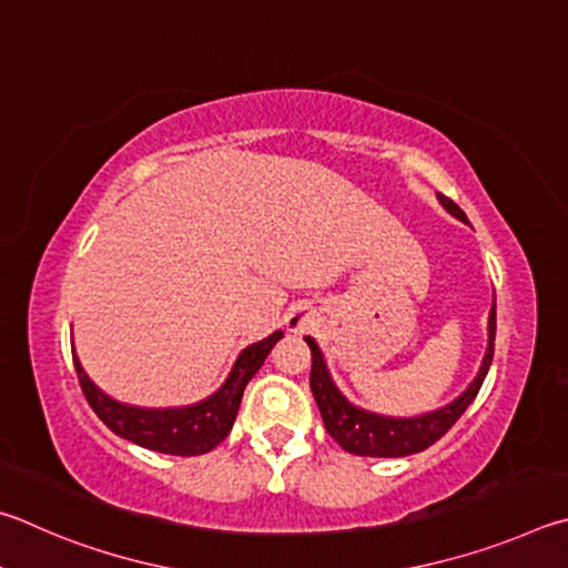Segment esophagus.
<instances>
[{
  "label": "esophagus",
  "instance_id": "1",
  "mask_svg": "<svg viewBox=\"0 0 568 568\" xmlns=\"http://www.w3.org/2000/svg\"><path fill=\"white\" fill-rule=\"evenodd\" d=\"M286 326H290V332H304L306 329V322L302 320V316H292L290 322H286Z\"/></svg>",
  "mask_w": 568,
  "mask_h": 568
}]
</instances>
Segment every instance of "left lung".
<instances>
[{
  "label": "left lung",
  "instance_id": "left-lung-1",
  "mask_svg": "<svg viewBox=\"0 0 568 568\" xmlns=\"http://www.w3.org/2000/svg\"><path fill=\"white\" fill-rule=\"evenodd\" d=\"M439 204L459 222L469 224V219L456 206L452 199L439 194ZM489 344H486V354L479 366V374L474 376V382L466 386V392L456 396L454 402L439 409L426 412L419 416H386L376 412H366L362 406L352 404L342 394L339 386L334 384L329 366L324 362V354L312 336H304V342L312 349V394L314 402L320 406L322 419L326 432L332 439L342 446L344 452L356 456H379V459H396V456H409L429 449L434 442H439L442 436L459 422V416L469 409V404L476 399L481 384L489 374V366L494 359V336H496V296L489 312Z\"/></svg>",
  "mask_w": 568,
  "mask_h": 568
}]
</instances>
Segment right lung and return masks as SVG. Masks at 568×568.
<instances>
[{
    "label": "right lung",
    "mask_w": 568,
    "mask_h": 568,
    "mask_svg": "<svg viewBox=\"0 0 568 568\" xmlns=\"http://www.w3.org/2000/svg\"><path fill=\"white\" fill-rule=\"evenodd\" d=\"M282 336L284 332H274L262 342L248 344L236 356L226 382L212 396L189 406H172V409H146V406H132L112 399L89 379L84 366L79 364L77 352H72V356L89 406L116 436L144 446L149 452L199 456L212 452L232 432L248 379L262 369L268 352L274 349V344Z\"/></svg>",
    "instance_id": "right-lung-1"
}]
</instances>
